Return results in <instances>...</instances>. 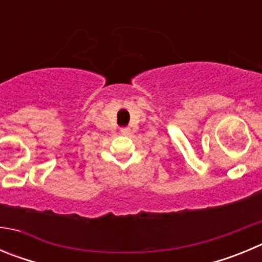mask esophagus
<instances>
[{"mask_svg": "<svg viewBox=\"0 0 262 262\" xmlns=\"http://www.w3.org/2000/svg\"><path fill=\"white\" fill-rule=\"evenodd\" d=\"M129 133H131V129H129L128 127H124V128L120 129V134H123V135H128Z\"/></svg>", "mask_w": 262, "mask_h": 262, "instance_id": "esophagus-1", "label": "esophagus"}]
</instances>
